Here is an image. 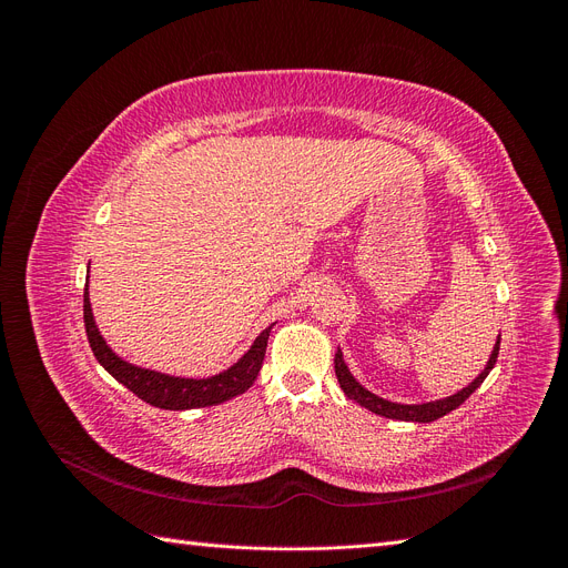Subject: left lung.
Instances as JSON below:
<instances>
[{
    "label": "left lung",
    "mask_w": 568,
    "mask_h": 568,
    "mask_svg": "<svg viewBox=\"0 0 568 568\" xmlns=\"http://www.w3.org/2000/svg\"><path fill=\"white\" fill-rule=\"evenodd\" d=\"M497 353H500V336H497V341H495L493 353H490V357H488V363H486L484 372H480L467 388H462V390L448 395V398L432 400V403H419V405L393 403V400L382 398V395H376V393L367 390V388H365L363 384H359V382L355 379V376L351 374V369H348V365H346V359H343L341 348H338L336 355H334V369H336V376H338V384H341L343 393H346L348 398L355 400L357 405H363L365 409L374 412V415L386 417V419H400V422H419V424H426V422L440 419L443 415H448V412H453L455 407H459L464 400H467L469 395H471L480 384H484V379L490 374V369L495 367Z\"/></svg>",
    "instance_id": "left-lung-1"
}]
</instances>
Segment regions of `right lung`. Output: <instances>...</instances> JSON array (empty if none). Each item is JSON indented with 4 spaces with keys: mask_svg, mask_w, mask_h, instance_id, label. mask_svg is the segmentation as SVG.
Instances as JSON below:
<instances>
[{
    "mask_svg": "<svg viewBox=\"0 0 568 568\" xmlns=\"http://www.w3.org/2000/svg\"><path fill=\"white\" fill-rule=\"evenodd\" d=\"M88 284H90V277H88ZM88 284H84L82 307H84V329H88L92 353L99 359V365L104 367L115 382L130 388L136 398H142L144 403L161 409H196V407H209V405L232 400L234 395L244 393L253 386L257 372L263 367L267 338L274 324H270L267 329L257 334L253 346L225 372L209 376V379H184V376L136 367L128 363V359L118 357L104 341V336H101L99 326L94 322Z\"/></svg>",
    "mask_w": 568,
    "mask_h": 568,
    "instance_id": "right-lung-1",
    "label": "right lung"
}]
</instances>
